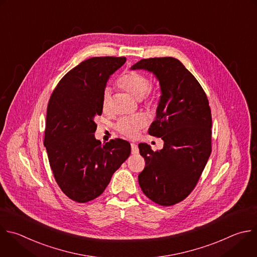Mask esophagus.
Instances as JSON below:
<instances>
[{
	"mask_svg": "<svg viewBox=\"0 0 257 257\" xmlns=\"http://www.w3.org/2000/svg\"><path fill=\"white\" fill-rule=\"evenodd\" d=\"M131 152L132 154H137L139 152V149L136 143H131Z\"/></svg>",
	"mask_w": 257,
	"mask_h": 257,
	"instance_id": "esophagus-1",
	"label": "esophagus"
}]
</instances>
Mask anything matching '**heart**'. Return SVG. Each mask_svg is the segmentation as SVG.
<instances>
[{
    "label": "heart",
    "instance_id": "1",
    "mask_svg": "<svg viewBox=\"0 0 257 257\" xmlns=\"http://www.w3.org/2000/svg\"><path fill=\"white\" fill-rule=\"evenodd\" d=\"M120 87L132 95L136 99H145V104L151 108L156 103V97L151 92V81L149 77L137 71H129L125 73L118 81ZM102 109L105 113L111 111V95L108 89H105L101 101ZM146 125V120L141 115H133L119 119L115 125V129L122 135L134 138L138 132Z\"/></svg>",
    "mask_w": 257,
    "mask_h": 257
}]
</instances>
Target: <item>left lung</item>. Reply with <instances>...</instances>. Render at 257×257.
<instances>
[{"label":"left lung","mask_w":257,"mask_h":257,"mask_svg":"<svg viewBox=\"0 0 257 257\" xmlns=\"http://www.w3.org/2000/svg\"><path fill=\"white\" fill-rule=\"evenodd\" d=\"M131 68L152 71L162 93L148 133L160 137L163 148L153 151L147 144L138 145L145 160L138 182L152 202L174 206L194 191L211 154L209 101L197 78L177 58H144Z\"/></svg>","instance_id":"8db88e82"}]
</instances>
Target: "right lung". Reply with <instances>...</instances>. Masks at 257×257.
<instances>
[{
    "label": "right lung",
    "instance_id": "obj_1",
    "mask_svg": "<svg viewBox=\"0 0 257 257\" xmlns=\"http://www.w3.org/2000/svg\"><path fill=\"white\" fill-rule=\"evenodd\" d=\"M125 61L114 56L85 59L60 79L50 96L44 145L58 187L76 203L102 195L130 155L128 141L115 138L102 144L94 135L108 78Z\"/></svg>",
    "mask_w": 257,
    "mask_h": 257
}]
</instances>
